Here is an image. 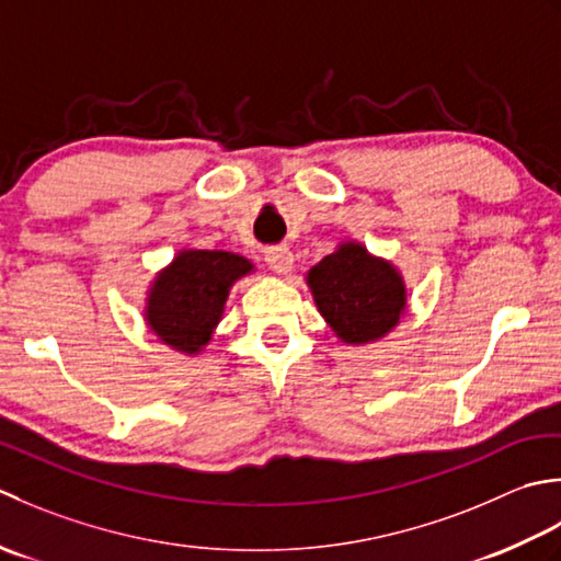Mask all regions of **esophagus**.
I'll return each mask as SVG.
<instances>
[{
	"mask_svg": "<svg viewBox=\"0 0 561 561\" xmlns=\"http://www.w3.org/2000/svg\"><path fill=\"white\" fill-rule=\"evenodd\" d=\"M264 259L266 264L273 273H278V276H285V273L293 271V251L288 247H268L264 251Z\"/></svg>",
	"mask_w": 561,
	"mask_h": 561,
	"instance_id": "1",
	"label": "esophagus"
}]
</instances>
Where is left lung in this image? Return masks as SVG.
I'll use <instances>...</instances> for the list:
<instances>
[{
  "instance_id": "left-lung-1",
  "label": "left lung",
  "mask_w": 561,
  "mask_h": 561,
  "mask_svg": "<svg viewBox=\"0 0 561 561\" xmlns=\"http://www.w3.org/2000/svg\"><path fill=\"white\" fill-rule=\"evenodd\" d=\"M317 310L344 344H370L390 334L407 310L404 278L390 261L358 242L339 244L307 273Z\"/></svg>"
}]
</instances>
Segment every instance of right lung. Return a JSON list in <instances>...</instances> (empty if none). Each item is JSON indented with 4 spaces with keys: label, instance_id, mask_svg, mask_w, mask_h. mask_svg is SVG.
Masks as SVG:
<instances>
[{
    "label": "right lung",
    "instance_id": "right-lung-1",
    "mask_svg": "<svg viewBox=\"0 0 561 561\" xmlns=\"http://www.w3.org/2000/svg\"><path fill=\"white\" fill-rule=\"evenodd\" d=\"M251 271L254 264L232 251H179L176 259L157 273L147 293V327L162 344L198 356L222 319L234 280Z\"/></svg>",
    "mask_w": 561,
    "mask_h": 561
}]
</instances>
